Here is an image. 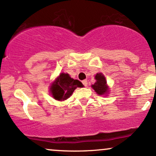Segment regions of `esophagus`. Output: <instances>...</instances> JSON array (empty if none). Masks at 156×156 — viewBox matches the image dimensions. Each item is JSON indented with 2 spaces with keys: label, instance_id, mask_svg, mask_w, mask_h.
<instances>
[{
  "label": "esophagus",
  "instance_id": "obj_1",
  "mask_svg": "<svg viewBox=\"0 0 156 156\" xmlns=\"http://www.w3.org/2000/svg\"><path fill=\"white\" fill-rule=\"evenodd\" d=\"M82 83H83V86H85V87H87V83H88V82H87V80H83V81H82Z\"/></svg>",
  "mask_w": 156,
  "mask_h": 156
}]
</instances>
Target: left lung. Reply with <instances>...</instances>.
<instances>
[{
    "label": "left lung",
    "mask_w": 156,
    "mask_h": 156,
    "mask_svg": "<svg viewBox=\"0 0 156 156\" xmlns=\"http://www.w3.org/2000/svg\"><path fill=\"white\" fill-rule=\"evenodd\" d=\"M96 82L92 86L94 90L99 95H103L108 92V87L106 85V80L102 73H98L95 76Z\"/></svg>",
    "instance_id": "1"
}]
</instances>
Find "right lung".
I'll list each match as a JSON object with an SVG mask.
<instances>
[{
    "mask_svg": "<svg viewBox=\"0 0 156 156\" xmlns=\"http://www.w3.org/2000/svg\"><path fill=\"white\" fill-rule=\"evenodd\" d=\"M83 84L78 80H74L65 73H61L60 76L52 84L51 92L57 101H64L71 96L77 87H82Z\"/></svg>",
    "mask_w": 156,
    "mask_h": 156,
    "instance_id": "right-lung-1",
    "label": "right lung"
}]
</instances>
